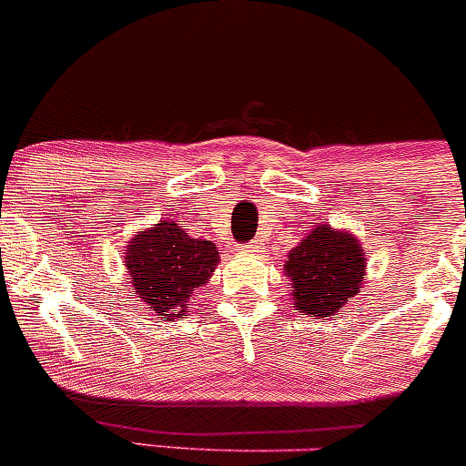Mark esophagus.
Wrapping results in <instances>:
<instances>
[{"instance_id": "34e87169", "label": "esophagus", "mask_w": 466, "mask_h": 466, "mask_svg": "<svg viewBox=\"0 0 466 466\" xmlns=\"http://www.w3.org/2000/svg\"><path fill=\"white\" fill-rule=\"evenodd\" d=\"M243 252H261V243L259 241H250L248 246H241Z\"/></svg>"}]
</instances>
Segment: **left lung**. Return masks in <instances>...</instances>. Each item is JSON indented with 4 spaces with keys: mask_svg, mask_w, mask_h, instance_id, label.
<instances>
[{
    "mask_svg": "<svg viewBox=\"0 0 466 466\" xmlns=\"http://www.w3.org/2000/svg\"><path fill=\"white\" fill-rule=\"evenodd\" d=\"M284 273L293 282L298 309L314 316H332L360 291L364 250L353 234L319 225L300 246L289 252Z\"/></svg>",
    "mask_w": 466,
    "mask_h": 466,
    "instance_id": "8db88e82",
    "label": "left lung"
}]
</instances>
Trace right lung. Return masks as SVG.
<instances>
[{
	"instance_id": "1",
	"label": "right lung",
	"mask_w": 466,
	"mask_h": 466,
	"mask_svg": "<svg viewBox=\"0 0 466 466\" xmlns=\"http://www.w3.org/2000/svg\"><path fill=\"white\" fill-rule=\"evenodd\" d=\"M129 284L150 314L182 319L196 289L207 284L218 264L211 241L191 238L173 220L137 234L125 252Z\"/></svg>"
}]
</instances>
